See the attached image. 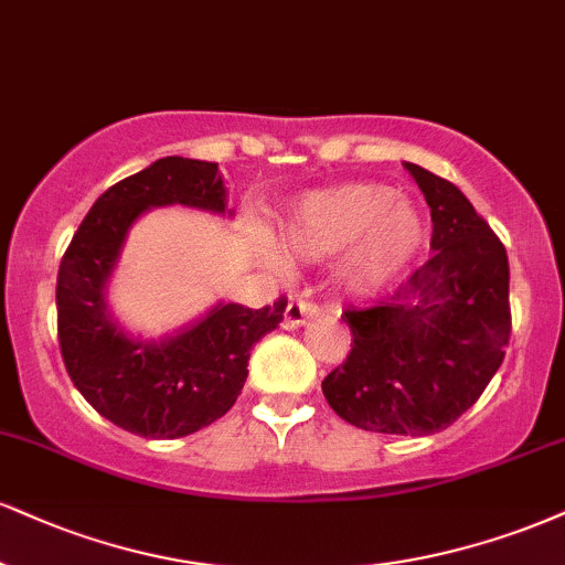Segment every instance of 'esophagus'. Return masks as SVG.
I'll return each instance as SVG.
<instances>
[{"label": "esophagus", "mask_w": 565, "mask_h": 565, "mask_svg": "<svg viewBox=\"0 0 565 565\" xmlns=\"http://www.w3.org/2000/svg\"><path fill=\"white\" fill-rule=\"evenodd\" d=\"M318 316V305L312 300H291L287 305V316H284V329H297V326H302L308 318H316Z\"/></svg>", "instance_id": "34e87169"}]
</instances>
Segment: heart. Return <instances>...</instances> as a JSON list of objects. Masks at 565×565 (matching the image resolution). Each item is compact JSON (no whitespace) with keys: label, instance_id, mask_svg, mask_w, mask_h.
<instances>
[{"label":"heart","instance_id":"heart-1","mask_svg":"<svg viewBox=\"0 0 565 565\" xmlns=\"http://www.w3.org/2000/svg\"><path fill=\"white\" fill-rule=\"evenodd\" d=\"M420 234V215L390 186L348 183L302 196L284 242L300 255H329L355 242V274L363 281H382L416 253Z\"/></svg>","mask_w":565,"mask_h":565}]
</instances>
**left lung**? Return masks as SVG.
Listing matches in <instances>:
<instances>
[{
  "label": "left lung",
  "mask_w": 565,
  "mask_h": 565,
  "mask_svg": "<svg viewBox=\"0 0 565 565\" xmlns=\"http://www.w3.org/2000/svg\"><path fill=\"white\" fill-rule=\"evenodd\" d=\"M431 207V249L392 302L348 308L352 344L323 379L331 411L365 431L426 437L455 424L498 373L511 339L508 255L452 181L407 162ZM422 291L416 309L406 305Z\"/></svg>",
  "instance_id": "1"
}]
</instances>
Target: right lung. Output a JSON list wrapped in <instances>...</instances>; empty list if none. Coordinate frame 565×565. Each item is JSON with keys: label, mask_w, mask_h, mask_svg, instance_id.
<instances>
[{"label": "right lung", "mask_w": 565, "mask_h": 565, "mask_svg": "<svg viewBox=\"0 0 565 565\" xmlns=\"http://www.w3.org/2000/svg\"><path fill=\"white\" fill-rule=\"evenodd\" d=\"M189 205L223 213L217 162L162 158L113 183L88 210L57 274V339L86 403L120 429L179 439L234 407L247 382L249 350L278 329L287 297L265 308L217 305L202 323L162 344L128 339L105 312V281L131 223L147 207Z\"/></svg>", "instance_id": "1"}]
</instances>
